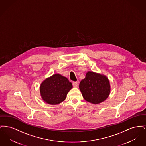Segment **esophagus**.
I'll return each mask as SVG.
<instances>
[{"mask_svg":"<svg viewBox=\"0 0 146 146\" xmlns=\"http://www.w3.org/2000/svg\"><path fill=\"white\" fill-rule=\"evenodd\" d=\"M78 83L77 82H74L73 83V86L75 87V88H76V87L78 86Z\"/></svg>","mask_w":146,"mask_h":146,"instance_id":"obj_1","label":"esophagus"}]
</instances>
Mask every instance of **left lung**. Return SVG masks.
Wrapping results in <instances>:
<instances>
[{
	"instance_id": "1",
	"label": "left lung",
	"mask_w": 146,
	"mask_h": 146,
	"mask_svg": "<svg viewBox=\"0 0 146 146\" xmlns=\"http://www.w3.org/2000/svg\"><path fill=\"white\" fill-rule=\"evenodd\" d=\"M79 89L85 100L97 104L104 101L111 92V85L105 75L88 71L79 84Z\"/></svg>"
}]
</instances>
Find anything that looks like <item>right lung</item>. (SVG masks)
<instances>
[{"label": "right lung", "instance_id": "obj_1", "mask_svg": "<svg viewBox=\"0 0 146 146\" xmlns=\"http://www.w3.org/2000/svg\"><path fill=\"white\" fill-rule=\"evenodd\" d=\"M72 88V84L66 77L56 73L42 81L40 85V96L48 104H59L64 101Z\"/></svg>", "mask_w": 146, "mask_h": 146}]
</instances>
